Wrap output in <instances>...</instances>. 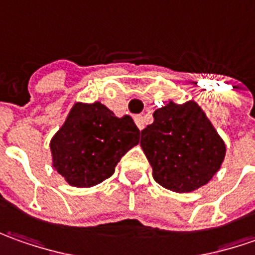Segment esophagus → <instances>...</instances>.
<instances>
[{
	"label": "esophagus",
	"instance_id": "esophagus-1",
	"mask_svg": "<svg viewBox=\"0 0 255 255\" xmlns=\"http://www.w3.org/2000/svg\"><path fill=\"white\" fill-rule=\"evenodd\" d=\"M134 120H135L136 127L139 128V129H142V128H144V120H142V117H141V116H136Z\"/></svg>",
	"mask_w": 255,
	"mask_h": 255
}]
</instances>
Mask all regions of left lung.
Here are the masks:
<instances>
[{"mask_svg": "<svg viewBox=\"0 0 255 255\" xmlns=\"http://www.w3.org/2000/svg\"><path fill=\"white\" fill-rule=\"evenodd\" d=\"M141 148L163 188L188 193L206 185L220 169L226 145L195 101H169L141 131Z\"/></svg>", "mask_w": 255, "mask_h": 255, "instance_id": "left-lung-1", "label": "left lung"}]
</instances>
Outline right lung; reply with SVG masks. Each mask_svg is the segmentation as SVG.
Here are the masks:
<instances>
[{"mask_svg": "<svg viewBox=\"0 0 255 255\" xmlns=\"http://www.w3.org/2000/svg\"><path fill=\"white\" fill-rule=\"evenodd\" d=\"M138 142L139 129L129 116L119 119L99 101L76 103L50 141L53 168L69 185L90 188L109 179Z\"/></svg>", "mask_w": 255, "mask_h": 255, "instance_id": "add662e5", "label": "right lung"}]
</instances>
